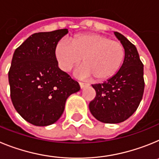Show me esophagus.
Masks as SVG:
<instances>
[{
	"mask_svg": "<svg viewBox=\"0 0 159 159\" xmlns=\"http://www.w3.org/2000/svg\"><path fill=\"white\" fill-rule=\"evenodd\" d=\"M79 84H80V86L81 88H85V87H87L89 85L88 84H86V83H83V82H79Z\"/></svg>",
	"mask_w": 159,
	"mask_h": 159,
	"instance_id": "obj_1",
	"label": "esophagus"
}]
</instances>
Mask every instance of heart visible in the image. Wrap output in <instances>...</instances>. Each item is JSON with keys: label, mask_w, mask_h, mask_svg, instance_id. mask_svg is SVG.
<instances>
[{"label": "heart", "mask_w": 159, "mask_h": 159, "mask_svg": "<svg viewBox=\"0 0 159 159\" xmlns=\"http://www.w3.org/2000/svg\"><path fill=\"white\" fill-rule=\"evenodd\" d=\"M57 65L67 72L80 62L75 70L80 78L104 81L118 72L125 57L124 47L120 42L98 33H84L71 39H62L55 47Z\"/></svg>", "instance_id": "b5f03b06"}]
</instances>
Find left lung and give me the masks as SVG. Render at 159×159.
<instances>
[{
    "mask_svg": "<svg viewBox=\"0 0 159 159\" xmlns=\"http://www.w3.org/2000/svg\"><path fill=\"white\" fill-rule=\"evenodd\" d=\"M114 33L124 47V60L114 76L102 84H92L96 95L89 103L92 116L104 123H122L130 117L139 106L145 86L137 48L121 33Z\"/></svg>",
    "mask_w": 159,
    "mask_h": 159,
    "instance_id": "1",
    "label": "left lung"
}]
</instances>
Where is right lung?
Returning <instances> with one entry per match:
<instances>
[{
	"mask_svg": "<svg viewBox=\"0 0 159 159\" xmlns=\"http://www.w3.org/2000/svg\"><path fill=\"white\" fill-rule=\"evenodd\" d=\"M67 32L64 29L34 33L14 52L8 71L11 99L20 116L35 126L56 123L67 98L80 89L59 68L55 57L57 42Z\"/></svg>",
	"mask_w": 159,
	"mask_h": 159,
	"instance_id": "right-lung-1",
	"label": "right lung"
}]
</instances>
